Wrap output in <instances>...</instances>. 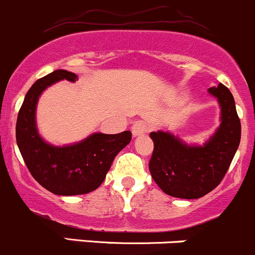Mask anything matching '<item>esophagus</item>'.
<instances>
[{"mask_svg":"<svg viewBox=\"0 0 255 255\" xmlns=\"http://www.w3.org/2000/svg\"><path fill=\"white\" fill-rule=\"evenodd\" d=\"M148 132V126L143 121H137L135 123H133L132 126V134L133 137H139L143 135L144 133Z\"/></svg>","mask_w":255,"mask_h":255,"instance_id":"obj_1","label":"esophagus"}]
</instances>
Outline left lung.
<instances>
[{
	"label": "left lung",
	"instance_id": "1",
	"mask_svg": "<svg viewBox=\"0 0 255 255\" xmlns=\"http://www.w3.org/2000/svg\"><path fill=\"white\" fill-rule=\"evenodd\" d=\"M220 105V127L202 145L187 144L170 132L156 130L149 170L158 186L173 197L200 199L212 191L227 173L241 142L236 102L223 84L208 89Z\"/></svg>",
	"mask_w": 255,
	"mask_h": 255
}]
</instances>
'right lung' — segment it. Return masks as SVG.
<instances>
[{
    "label": "right lung",
    "mask_w": 255,
    "mask_h": 255,
    "mask_svg": "<svg viewBox=\"0 0 255 255\" xmlns=\"http://www.w3.org/2000/svg\"><path fill=\"white\" fill-rule=\"evenodd\" d=\"M61 80L75 82L78 75L55 70L37 80L27 92L17 117V145L32 176L48 191L60 196L89 194L102 184L115 156L132 139V133H92L66 145L43 139L35 117L38 101L44 90Z\"/></svg>",
    "instance_id": "1"
}]
</instances>
